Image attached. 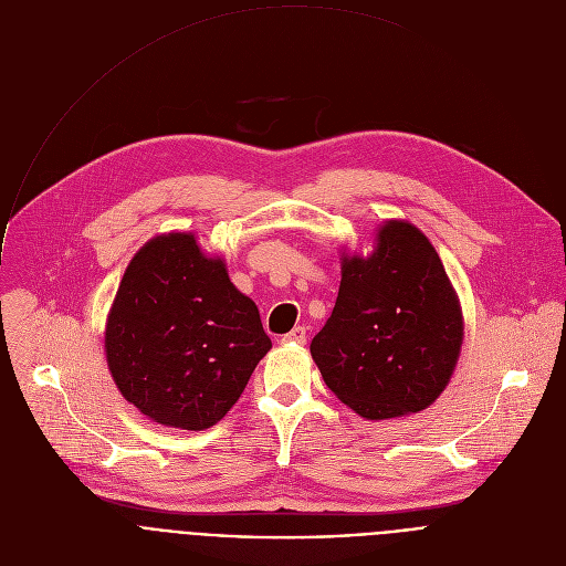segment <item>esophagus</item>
I'll return each mask as SVG.
<instances>
[{
  "instance_id": "esophagus-1",
  "label": "esophagus",
  "mask_w": 566,
  "mask_h": 566,
  "mask_svg": "<svg viewBox=\"0 0 566 566\" xmlns=\"http://www.w3.org/2000/svg\"><path fill=\"white\" fill-rule=\"evenodd\" d=\"M282 343H286V345H304L306 343V329L304 327H295L291 334H286L282 338Z\"/></svg>"
}]
</instances>
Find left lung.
<instances>
[{"label":"left lung","mask_w":566,"mask_h":566,"mask_svg":"<svg viewBox=\"0 0 566 566\" xmlns=\"http://www.w3.org/2000/svg\"><path fill=\"white\" fill-rule=\"evenodd\" d=\"M340 275L332 317L311 340L327 387L367 421L430 408L463 345L461 302L432 241L387 219L369 255L340 253Z\"/></svg>","instance_id":"1"}]
</instances>
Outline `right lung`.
<instances>
[{
  "instance_id": "right-lung-1",
  "label": "right lung",
  "mask_w": 566,
  "mask_h": 566,
  "mask_svg": "<svg viewBox=\"0 0 566 566\" xmlns=\"http://www.w3.org/2000/svg\"><path fill=\"white\" fill-rule=\"evenodd\" d=\"M258 304L195 232L156 234L136 251L107 313L112 378L149 421L208 430L269 354Z\"/></svg>"
}]
</instances>
